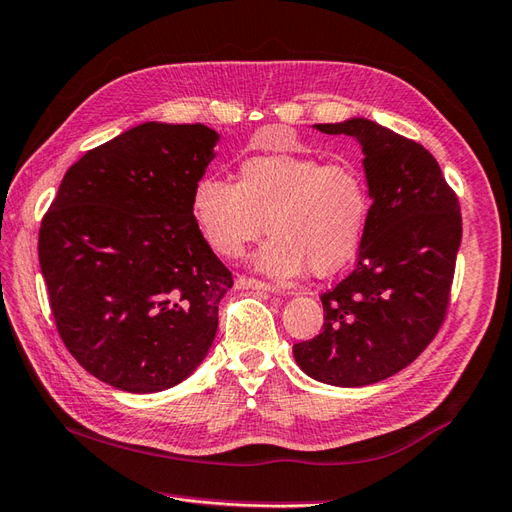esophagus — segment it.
<instances>
[{
  "instance_id": "esophagus-1",
  "label": "esophagus",
  "mask_w": 512,
  "mask_h": 512,
  "mask_svg": "<svg viewBox=\"0 0 512 512\" xmlns=\"http://www.w3.org/2000/svg\"><path fill=\"white\" fill-rule=\"evenodd\" d=\"M235 288L240 290H259V292H270V294H290L281 288H275V285H268V283H261L257 279H248V277H237L235 279Z\"/></svg>"
}]
</instances>
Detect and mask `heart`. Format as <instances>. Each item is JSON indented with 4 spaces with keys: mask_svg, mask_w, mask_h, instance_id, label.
<instances>
[{
    "mask_svg": "<svg viewBox=\"0 0 512 512\" xmlns=\"http://www.w3.org/2000/svg\"><path fill=\"white\" fill-rule=\"evenodd\" d=\"M192 218L213 251L237 257L266 229L257 270L290 279L310 266L334 275L358 253L371 220V194L351 163L275 152L246 159L237 183L205 176L194 185Z\"/></svg>",
    "mask_w": 512,
    "mask_h": 512,
    "instance_id": "heart-1",
    "label": "heart"
}]
</instances>
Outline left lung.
Masks as SVG:
<instances>
[{"instance_id":"8db88e82","label":"left lung","mask_w":512,"mask_h":512,"mask_svg":"<svg viewBox=\"0 0 512 512\" xmlns=\"http://www.w3.org/2000/svg\"><path fill=\"white\" fill-rule=\"evenodd\" d=\"M362 148L371 220L347 279L320 296L325 329L294 344L316 382L377 384L419 358L441 327L462 240L458 198L421 144L366 117L314 124Z\"/></svg>"}]
</instances>
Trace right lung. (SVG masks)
Instances as JSON below:
<instances>
[{"instance_id":"obj_1","label":"right lung","mask_w":512,"mask_h":512,"mask_svg":"<svg viewBox=\"0 0 512 512\" xmlns=\"http://www.w3.org/2000/svg\"><path fill=\"white\" fill-rule=\"evenodd\" d=\"M205 124L144 122L67 170L39 231V261L65 347L87 373L148 395L192 375L233 277L192 218L216 159Z\"/></svg>"}]
</instances>
